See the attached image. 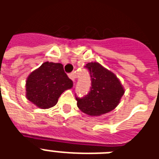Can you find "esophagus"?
Returning a JSON list of instances; mask_svg holds the SVG:
<instances>
[{"label": "esophagus", "mask_w": 159, "mask_h": 159, "mask_svg": "<svg viewBox=\"0 0 159 159\" xmlns=\"http://www.w3.org/2000/svg\"><path fill=\"white\" fill-rule=\"evenodd\" d=\"M69 77L70 78V79L72 80L73 82H75V80H76V73L72 72V73H70V74H69Z\"/></svg>", "instance_id": "esophagus-1"}]
</instances>
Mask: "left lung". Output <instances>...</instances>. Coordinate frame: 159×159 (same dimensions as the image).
Instances as JSON below:
<instances>
[{"label": "left lung", "instance_id": "1", "mask_svg": "<svg viewBox=\"0 0 159 159\" xmlns=\"http://www.w3.org/2000/svg\"><path fill=\"white\" fill-rule=\"evenodd\" d=\"M85 67L90 73L91 88L86 96L76 97L78 108L92 117L115 109L124 93L119 79L98 62L88 63Z\"/></svg>", "mask_w": 159, "mask_h": 159}]
</instances>
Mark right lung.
<instances>
[{"label": "right lung", "instance_id": "obj_1", "mask_svg": "<svg viewBox=\"0 0 159 159\" xmlns=\"http://www.w3.org/2000/svg\"><path fill=\"white\" fill-rule=\"evenodd\" d=\"M72 86L62 64L47 61L28 76L26 98L37 107L48 109L54 107L61 93Z\"/></svg>", "mask_w": 159, "mask_h": 159}]
</instances>
